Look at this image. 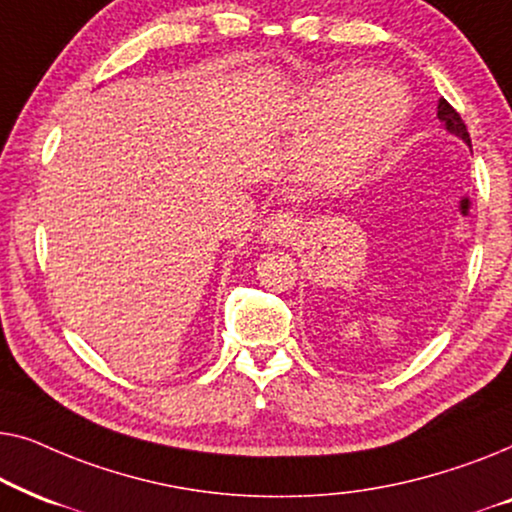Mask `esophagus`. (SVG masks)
<instances>
[{
	"instance_id": "1",
	"label": "esophagus",
	"mask_w": 512,
	"mask_h": 512,
	"mask_svg": "<svg viewBox=\"0 0 512 512\" xmlns=\"http://www.w3.org/2000/svg\"><path fill=\"white\" fill-rule=\"evenodd\" d=\"M298 233V219L293 214L279 212L265 219L261 237L265 244H286L293 240V235Z\"/></svg>"
}]
</instances>
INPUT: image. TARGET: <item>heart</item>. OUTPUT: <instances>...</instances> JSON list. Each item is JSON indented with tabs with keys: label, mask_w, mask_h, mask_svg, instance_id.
Listing matches in <instances>:
<instances>
[{
	"label": "heart",
	"mask_w": 512,
	"mask_h": 512,
	"mask_svg": "<svg viewBox=\"0 0 512 512\" xmlns=\"http://www.w3.org/2000/svg\"><path fill=\"white\" fill-rule=\"evenodd\" d=\"M408 102L396 83L345 72L305 90L286 116V128L312 135L300 167L314 186L347 191L401 132Z\"/></svg>",
	"instance_id": "heart-1"
}]
</instances>
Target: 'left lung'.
<instances>
[{
  "mask_svg": "<svg viewBox=\"0 0 512 512\" xmlns=\"http://www.w3.org/2000/svg\"><path fill=\"white\" fill-rule=\"evenodd\" d=\"M438 121L445 125V130L450 132V135L461 139V142H464L468 149H471V137H468V130H466L464 121H461V116L450 107V102L443 100V97L438 100Z\"/></svg>",
  "mask_w": 512,
  "mask_h": 512,
  "instance_id": "1",
  "label": "left lung"
}]
</instances>
